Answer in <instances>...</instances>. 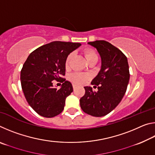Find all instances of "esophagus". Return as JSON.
I'll return each mask as SVG.
<instances>
[{
	"label": "esophagus",
	"instance_id": "obj_1",
	"mask_svg": "<svg viewBox=\"0 0 155 155\" xmlns=\"http://www.w3.org/2000/svg\"><path fill=\"white\" fill-rule=\"evenodd\" d=\"M72 87H73V89H74H74H75L76 87H77V85H74V84H73V85H72Z\"/></svg>",
	"mask_w": 155,
	"mask_h": 155
}]
</instances>
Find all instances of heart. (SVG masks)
I'll list each match as a JSON object with an SVG mask.
<instances>
[{
    "label": "heart",
    "mask_w": 155,
    "mask_h": 155,
    "mask_svg": "<svg viewBox=\"0 0 155 155\" xmlns=\"http://www.w3.org/2000/svg\"><path fill=\"white\" fill-rule=\"evenodd\" d=\"M84 55H85L86 59L89 62L91 59L94 58H98V54L95 51H94L93 49H85L84 51ZM74 57V52H71L68 54L66 59H65V67L67 68H69L70 65V62H71L72 59ZM70 79L75 84L77 85H83L85 83H87V81L90 79V75L88 74H85V73H73L72 74L70 75Z\"/></svg>",
    "instance_id": "heart-1"
}]
</instances>
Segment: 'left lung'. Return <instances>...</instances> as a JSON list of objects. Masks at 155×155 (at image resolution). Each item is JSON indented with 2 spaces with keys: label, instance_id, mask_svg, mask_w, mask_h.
Segmentation results:
<instances>
[{
  "label": "left lung",
  "instance_id": "left-lung-1",
  "mask_svg": "<svg viewBox=\"0 0 155 155\" xmlns=\"http://www.w3.org/2000/svg\"><path fill=\"white\" fill-rule=\"evenodd\" d=\"M88 44L99 52L102 65L91 83L98 91L84 87L85 93L80 99V105L85 114L102 117L109 114L122 101L129 81V67L125 54L111 43L96 40Z\"/></svg>",
  "mask_w": 155,
  "mask_h": 155
}]
</instances>
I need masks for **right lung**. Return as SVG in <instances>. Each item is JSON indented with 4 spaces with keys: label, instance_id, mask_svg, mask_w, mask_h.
Segmentation results:
<instances>
[{
    "label": "right lung",
    "instance_id": "obj_1",
    "mask_svg": "<svg viewBox=\"0 0 155 155\" xmlns=\"http://www.w3.org/2000/svg\"><path fill=\"white\" fill-rule=\"evenodd\" d=\"M80 43L52 41L39 47L28 57L20 72L21 86L25 98L37 114L52 117L64 109L66 97L73 91L70 82L65 81V59ZM62 82L59 90L52 81Z\"/></svg>",
    "mask_w": 155,
    "mask_h": 155
}]
</instances>
